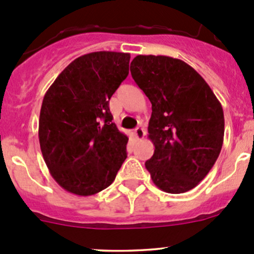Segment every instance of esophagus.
I'll return each mask as SVG.
<instances>
[{
	"mask_svg": "<svg viewBox=\"0 0 254 254\" xmlns=\"http://www.w3.org/2000/svg\"><path fill=\"white\" fill-rule=\"evenodd\" d=\"M145 134H146V131L142 129V127H136V129L134 130V136L136 137L137 140L143 139V136H145Z\"/></svg>",
	"mask_w": 254,
	"mask_h": 254,
	"instance_id": "esophagus-1",
	"label": "esophagus"
}]
</instances>
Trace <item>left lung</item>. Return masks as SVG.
<instances>
[{"mask_svg":"<svg viewBox=\"0 0 254 254\" xmlns=\"http://www.w3.org/2000/svg\"><path fill=\"white\" fill-rule=\"evenodd\" d=\"M130 71L152 104L147 130L155 152L146 170L161 190L186 193L205 178L220 155L221 103L205 79L179 59L137 55Z\"/></svg>","mask_w":254,"mask_h":254,"instance_id":"obj_1","label":"left lung"}]
</instances>
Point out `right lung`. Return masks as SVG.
Listing matches in <instances>:
<instances>
[{"label": "right lung", "instance_id": "1", "mask_svg": "<svg viewBox=\"0 0 254 254\" xmlns=\"http://www.w3.org/2000/svg\"><path fill=\"white\" fill-rule=\"evenodd\" d=\"M130 54L96 51L73 60L45 93L39 118L43 157L68 193L93 195L113 183L127 136L112 123L109 99L129 75Z\"/></svg>", "mask_w": 254, "mask_h": 254}]
</instances>
